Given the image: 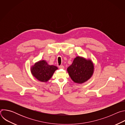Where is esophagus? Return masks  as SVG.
<instances>
[{
	"mask_svg": "<svg viewBox=\"0 0 125 125\" xmlns=\"http://www.w3.org/2000/svg\"><path fill=\"white\" fill-rule=\"evenodd\" d=\"M59 68L60 69H64V66H63V65H60V66H59Z\"/></svg>",
	"mask_w": 125,
	"mask_h": 125,
	"instance_id": "1",
	"label": "esophagus"
}]
</instances>
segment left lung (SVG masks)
I'll return each instance as SVG.
<instances>
[{
	"instance_id": "left-lung-1",
	"label": "left lung",
	"mask_w": 125,
	"mask_h": 125,
	"mask_svg": "<svg viewBox=\"0 0 125 125\" xmlns=\"http://www.w3.org/2000/svg\"><path fill=\"white\" fill-rule=\"evenodd\" d=\"M94 66L91 60L83 57H76L72 65L67 68L70 77L75 83H82L87 81L93 75Z\"/></svg>"
}]
</instances>
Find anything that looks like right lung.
I'll list each match as a JSON object with an SVG mask.
<instances>
[{
	"label": "right lung",
	"instance_id": "1",
	"mask_svg": "<svg viewBox=\"0 0 125 125\" xmlns=\"http://www.w3.org/2000/svg\"><path fill=\"white\" fill-rule=\"evenodd\" d=\"M58 68L54 65H49L44 60H42L35 63L31 67L32 75L41 82H46L52 76Z\"/></svg>",
	"mask_w": 125,
	"mask_h": 125
}]
</instances>
